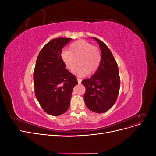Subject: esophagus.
<instances>
[{
    "label": "esophagus",
    "instance_id": "obj_1",
    "mask_svg": "<svg viewBox=\"0 0 156 156\" xmlns=\"http://www.w3.org/2000/svg\"><path fill=\"white\" fill-rule=\"evenodd\" d=\"M77 81H78V83L80 84V83H81L82 79H80V78H79V77H77Z\"/></svg>",
    "mask_w": 156,
    "mask_h": 156
}]
</instances>
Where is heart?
Returning <instances> with one entry per match:
<instances>
[{"mask_svg": "<svg viewBox=\"0 0 156 156\" xmlns=\"http://www.w3.org/2000/svg\"><path fill=\"white\" fill-rule=\"evenodd\" d=\"M60 57L68 69L72 70L77 64L79 66L73 70V73L79 77L84 76L89 72L93 73L100 68L101 62V52L96 46L90 42L79 40L71 44L69 51L63 50Z\"/></svg>", "mask_w": 156, "mask_h": 156, "instance_id": "1", "label": "heart"}]
</instances>
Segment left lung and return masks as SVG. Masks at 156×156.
Segmentation results:
<instances>
[{
  "mask_svg": "<svg viewBox=\"0 0 156 156\" xmlns=\"http://www.w3.org/2000/svg\"><path fill=\"white\" fill-rule=\"evenodd\" d=\"M101 51L100 68L90 79H86L82 84L86 88L84 100L88 109L103 113L113 106L119 96L120 79L119 68L111 51L103 41L94 37Z\"/></svg>",
  "mask_w": 156,
  "mask_h": 156,
  "instance_id": "8db88e82",
  "label": "left lung"
}]
</instances>
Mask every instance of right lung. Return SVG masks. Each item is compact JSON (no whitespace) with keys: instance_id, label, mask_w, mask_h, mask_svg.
I'll list each match as a JSON object with an SVG mask.
<instances>
[{"instance_id":"right-lung-1","label":"right lung","mask_w":156,"mask_h":156,"mask_svg":"<svg viewBox=\"0 0 156 156\" xmlns=\"http://www.w3.org/2000/svg\"><path fill=\"white\" fill-rule=\"evenodd\" d=\"M72 38L51 40L40 52L34 70V92L40 106L48 114L59 116L69 107L77 78L66 68L60 57L62 48Z\"/></svg>"}]
</instances>
